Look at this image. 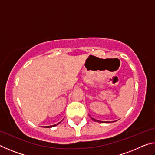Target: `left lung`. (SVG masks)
<instances>
[{
	"instance_id": "left-lung-1",
	"label": "left lung",
	"mask_w": 155,
	"mask_h": 155,
	"mask_svg": "<svg viewBox=\"0 0 155 155\" xmlns=\"http://www.w3.org/2000/svg\"><path fill=\"white\" fill-rule=\"evenodd\" d=\"M91 118L92 119V120H94V121H95V122H101V123H109V122H103V121H100V120H96V119H94L93 117H91Z\"/></svg>"
}]
</instances>
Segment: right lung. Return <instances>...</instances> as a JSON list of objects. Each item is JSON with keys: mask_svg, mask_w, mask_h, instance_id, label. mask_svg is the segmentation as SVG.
Segmentation results:
<instances>
[{"mask_svg": "<svg viewBox=\"0 0 155 155\" xmlns=\"http://www.w3.org/2000/svg\"><path fill=\"white\" fill-rule=\"evenodd\" d=\"M59 122V123H57V124H54V125H52V126H48V127H46V128H51V127H55V126H57V125H58L59 124H60V122Z\"/></svg>", "mask_w": 155, "mask_h": 155, "instance_id": "obj_1", "label": "right lung"}]
</instances>
